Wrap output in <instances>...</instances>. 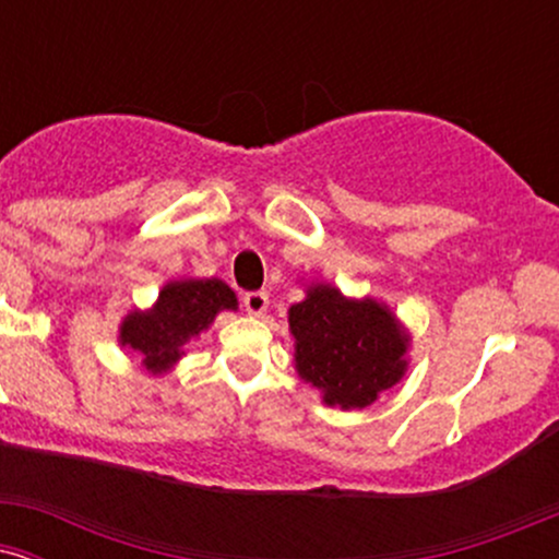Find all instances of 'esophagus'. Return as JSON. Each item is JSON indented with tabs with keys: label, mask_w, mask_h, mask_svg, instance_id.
Wrapping results in <instances>:
<instances>
[{
	"label": "esophagus",
	"mask_w": 559,
	"mask_h": 559,
	"mask_svg": "<svg viewBox=\"0 0 559 559\" xmlns=\"http://www.w3.org/2000/svg\"><path fill=\"white\" fill-rule=\"evenodd\" d=\"M241 301H243V310H247L252 318H260L262 312L267 310V305H271L267 292H247Z\"/></svg>",
	"instance_id": "34e87169"
}]
</instances>
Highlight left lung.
Listing matches in <instances>:
<instances>
[{
    "label": "left lung",
    "instance_id": "obj_1",
    "mask_svg": "<svg viewBox=\"0 0 559 559\" xmlns=\"http://www.w3.org/2000/svg\"><path fill=\"white\" fill-rule=\"evenodd\" d=\"M297 376L329 407L365 409L407 373L409 331L386 301L346 297L331 284L305 286L288 307Z\"/></svg>",
    "mask_w": 559,
    "mask_h": 559
}]
</instances>
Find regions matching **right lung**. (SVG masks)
Returning <instances> with one entry per match:
<instances>
[{
  "label": "right lung",
  "instance_id": "obj_1",
  "mask_svg": "<svg viewBox=\"0 0 559 559\" xmlns=\"http://www.w3.org/2000/svg\"><path fill=\"white\" fill-rule=\"evenodd\" d=\"M223 310H239L234 288L221 278H178L159 288L155 305L131 310L118 325V344L139 352L141 368L165 376L186 355L183 346L207 331Z\"/></svg>",
  "mask_w": 559,
  "mask_h": 559
}]
</instances>
